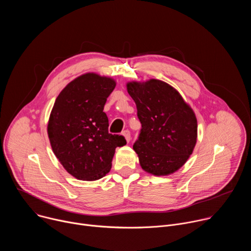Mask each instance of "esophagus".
I'll return each mask as SVG.
<instances>
[{
    "label": "esophagus",
    "mask_w": 251,
    "mask_h": 251,
    "mask_svg": "<svg viewBox=\"0 0 251 251\" xmlns=\"http://www.w3.org/2000/svg\"><path fill=\"white\" fill-rule=\"evenodd\" d=\"M122 135L125 137L126 141L129 143V142H130V140H131V134H130V131H129V130H125V131H123Z\"/></svg>",
    "instance_id": "34e87169"
}]
</instances>
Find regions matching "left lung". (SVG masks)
<instances>
[{"label":"left lung","instance_id":"1","mask_svg":"<svg viewBox=\"0 0 251 251\" xmlns=\"http://www.w3.org/2000/svg\"><path fill=\"white\" fill-rule=\"evenodd\" d=\"M142 128L133 149L143 170L165 176L180 169L193 153L198 124L194 111L168 83L151 79L130 82Z\"/></svg>","mask_w":251,"mask_h":251}]
</instances>
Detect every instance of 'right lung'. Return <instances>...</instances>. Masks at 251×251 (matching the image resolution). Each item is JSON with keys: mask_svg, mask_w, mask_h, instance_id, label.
<instances>
[{"mask_svg": "<svg viewBox=\"0 0 251 251\" xmlns=\"http://www.w3.org/2000/svg\"><path fill=\"white\" fill-rule=\"evenodd\" d=\"M115 86L111 78L86 74L68 83L52 107L48 125L52 151L78 180L103 177L111 169L115 149L126 144L124 136L108 132L103 112Z\"/></svg>", "mask_w": 251, "mask_h": 251, "instance_id": "right-lung-1", "label": "right lung"}]
</instances>
